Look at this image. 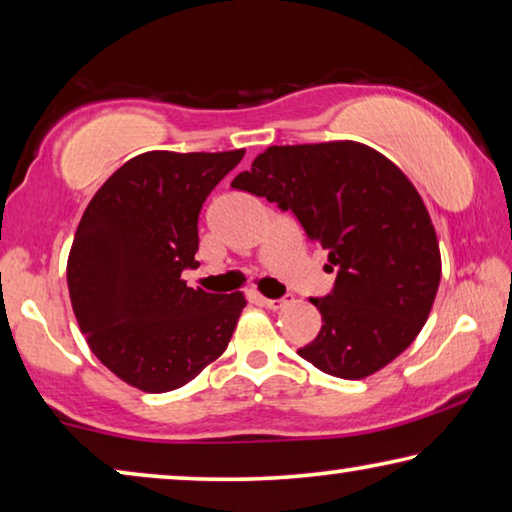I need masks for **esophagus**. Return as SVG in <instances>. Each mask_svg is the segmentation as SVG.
Listing matches in <instances>:
<instances>
[{
    "label": "esophagus",
    "instance_id": "34e87169",
    "mask_svg": "<svg viewBox=\"0 0 512 512\" xmlns=\"http://www.w3.org/2000/svg\"><path fill=\"white\" fill-rule=\"evenodd\" d=\"M262 300L264 307H269V310H280V307L287 305V298H259Z\"/></svg>",
    "mask_w": 512,
    "mask_h": 512
}]
</instances>
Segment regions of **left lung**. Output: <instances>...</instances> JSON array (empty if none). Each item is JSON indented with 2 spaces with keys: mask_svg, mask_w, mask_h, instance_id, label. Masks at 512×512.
<instances>
[{
  "mask_svg": "<svg viewBox=\"0 0 512 512\" xmlns=\"http://www.w3.org/2000/svg\"><path fill=\"white\" fill-rule=\"evenodd\" d=\"M232 186L291 212L328 250L337 278L330 294L310 298L323 326L300 358L360 380L415 342L442 259L424 200L392 161L355 141L273 145Z\"/></svg>",
  "mask_w": 512,
  "mask_h": 512,
  "instance_id": "1",
  "label": "left lung"
}]
</instances>
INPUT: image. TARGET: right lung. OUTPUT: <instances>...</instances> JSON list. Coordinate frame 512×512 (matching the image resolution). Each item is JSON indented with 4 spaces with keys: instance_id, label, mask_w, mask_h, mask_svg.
<instances>
[{
    "instance_id": "obj_1",
    "label": "right lung",
    "mask_w": 512,
    "mask_h": 512,
    "mask_svg": "<svg viewBox=\"0 0 512 512\" xmlns=\"http://www.w3.org/2000/svg\"><path fill=\"white\" fill-rule=\"evenodd\" d=\"M232 152H145L100 186L68 257L77 323L104 367L143 392L189 383L221 358L246 298L191 289L198 216L243 159Z\"/></svg>"
}]
</instances>
